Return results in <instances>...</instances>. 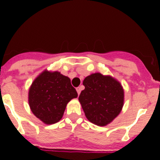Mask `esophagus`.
<instances>
[{
  "mask_svg": "<svg viewBox=\"0 0 160 160\" xmlns=\"http://www.w3.org/2000/svg\"><path fill=\"white\" fill-rule=\"evenodd\" d=\"M76 90H77V92H78V94H80V93H81V90H82V89H81V87H78L77 89H76Z\"/></svg>",
  "mask_w": 160,
  "mask_h": 160,
  "instance_id": "34e87169",
  "label": "esophagus"
}]
</instances>
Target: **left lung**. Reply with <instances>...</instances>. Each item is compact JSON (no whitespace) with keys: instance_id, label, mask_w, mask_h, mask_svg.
Segmentation results:
<instances>
[{"instance_id":"obj_1","label":"left lung","mask_w":160,"mask_h":160,"mask_svg":"<svg viewBox=\"0 0 160 160\" xmlns=\"http://www.w3.org/2000/svg\"><path fill=\"white\" fill-rule=\"evenodd\" d=\"M85 89L78 97L86 117L98 126H106L122 110L124 93L121 85L110 76L93 73L84 79Z\"/></svg>"}]
</instances>
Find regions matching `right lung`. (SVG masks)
<instances>
[{
  "mask_svg": "<svg viewBox=\"0 0 160 160\" xmlns=\"http://www.w3.org/2000/svg\"><path fill=\"white\" fill-rule=\"evenodd\" d=\"M77 97L69 78L57 71H44L29 89V103L37 118L46 124H53L62 118L66 104Z\"/></svg>",
  "mask_w": 160,
  "mask_h": 160,
  "instance_id": "right-lung-1",
  "label": "right lung"
}]
</instances>
